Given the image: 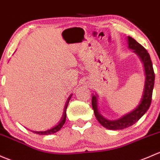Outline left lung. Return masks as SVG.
<instances>
[{"label": "left lung", "mask_w": 160, "mask_h": 160, "mask_svg": "<svg viewBox=\"0 0 160 160\" xmlns=\"http://www.w3.org/2000/svg\"><path fill=\"white\" fill-rule=\"evenodd\" d=\"M128 45L129 49L133 50L134 53H137L141 59L145 70V85H144L143 93H142L140 103L137 106L135 110L126 114L118 120H109L104 118L99 112L97 96L93 95L92 97V107L97 120L102 127L112 130L123 129L135 124L149 110L152 101V90H153L154 82H155V73H154L150 56L147 50L131 37H128Z\"/></svg>", "instance_id": "left-lung-1"}]
</instances>
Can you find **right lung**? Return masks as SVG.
<instances>
[{"instance_id":"1","label":"right lung","mask_w":160,"mask_h":160,"mask_svg":"<svg viewBox=\"0 0 160 160\" xmlns=\"http://www.w3.org/2000/svg\"><path fill=\"white\" fill-rule=\"evenodd\" d=\"M71 97H72V95H70V97H68V99H67L66 104H65L64 110H63V116H62V118L60 119V121L58 122V125H56L54 127H53V128L48 129V130H46V131H40V132H38V131H32V132H33L34 133L39 134V135H50V134L55 133V132H57L58 131L60 130V129L62 128V127L63 126V124L65 123V121H66V116H67L66 111H67V106H68L69 101H70Z\"/></svg>"}]
</instances>
